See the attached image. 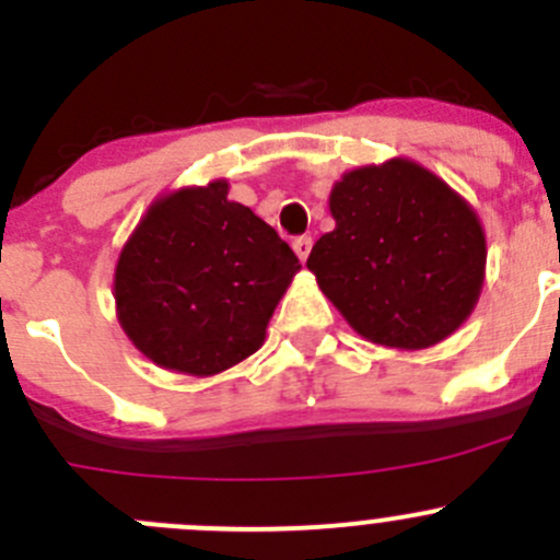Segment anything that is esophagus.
Segmentation results:
<instances>
[{
    "instance_id": "1",
    "label": "esophagus",
    "mask_w": 560,
    "mask_h": 560,
    "mask_svg": "<svg viewBox=\"0 0 560 560\" xmlns=\"http://www.w3.org/2000/svg\"><path fill=\"white\" fill-rule=\"evenodd\" d=\"M292 248H295L298 259H301V262H306L308 254H312V238H308V235H301V238L292 241Z\"/></svg>"
}]
</instances>
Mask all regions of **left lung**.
Returning a JSON list of instances; mask_svg holds the SVG:
<instances>
[{"mask_svg":"<svg viewBox=\"0 0 560 560\" xmlns=\"http://www.w3.org/2000/svg\"><path fill=\"white\" fill-rule=\"evenodd\" d=\"M332 233L306 268L358 336L428 349L468 319L485 281L477 211L436 173L395 156L354 167L330 189Z\"/></svg>","mask_w":560,"mask_h":560,"instance_id":"obj_1","label":"left lung"}]
</instances>
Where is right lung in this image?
Listing matches in <instances>:
<instances>
[{
	"label": "right lung",
	"instance_id": "1",
	"mask_svg": "<svg viewBox=\"0 0 560 560\" xmlns=\"http://www.w3.org/2000/svg\"><path fill=\"white\" fill-rule=\"evenodd\" d=\"M228 191L219 178L156 197L118 254V325L175 374H222L257 352L301 270L276 230Z\"/></svg>",
	"mask_w": 560,
	"mask_h": 560
}]
</instances>
